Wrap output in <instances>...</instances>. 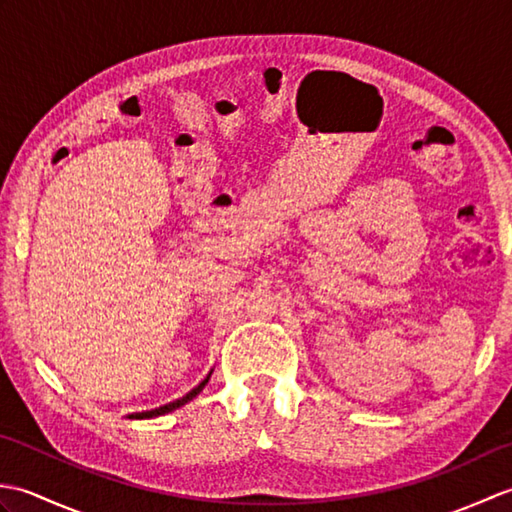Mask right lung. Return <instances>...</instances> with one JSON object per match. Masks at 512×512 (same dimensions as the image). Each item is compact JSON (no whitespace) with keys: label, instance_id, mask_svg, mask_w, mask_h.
<instances>
[{"label":"right lung","instance_id":"add662e5","mask_svg":"<svg viewBox=\"0 0 512 512\" xmlns=\"http://www.w3.org/2000/svg\"><path fill=\"white\" fill-rule=\"evenodd\" d=\"M211 374H213V372H211ZM211 374H209V376H206V378L202 380V383H200L198 387H195V389H191V391H189V394H187V396H184V398H180V400H176V402H169V405H165V407H160V409H151V411H143V413H132V416H129V418H132V420L158 418V416H165V413H169V411H176V409H180L182 405H187V402H189V400H193L195 396H198V394H200V391L204 389V385H206V383H209V378H211Z\"/></svg>","mask_w":512,"mask_h":512}]
</instances>
